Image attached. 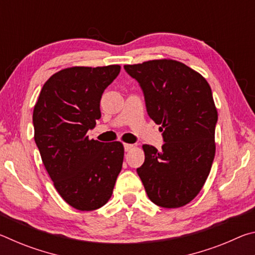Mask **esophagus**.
<instances>
[{"mask_svg": "<svg viewBox=\"0 0 255 255\" xmlns=\"http://www.w3.org/2000/svg\"><path fill=\"white\" fill-rule=\"evenodd\" d=\"M124 147H125V150H126V152H129V150H130L133 147V145L132 144H124Z\"/></svg>", "mask_w": 255, "mask_h": 255, "instance_id": "obj_1", "label": "esophagus"}]
</instances>
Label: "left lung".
Segmentation results:
<instances>
[{
    "instance_id": "8db88e82",
    "label": "left lung",
    "mask_w": 255,
    "mask_h": 255,
    "mask_svg": "<svg viewBox=\"0 0 255 255\" xmlns=\"http://www.w3.org/2000/svg\"><path fill=\"white\" fill-rule=\"evenodd\" d=\"M125 70L143 90L146 110L165 143L143 145L145 162L137 169L155 205L179 208L204 187L215 157L218 115L208 82L173 59H154Z\"/></svg>"
}]
</instances>
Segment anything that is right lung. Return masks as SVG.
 <instances>
[{
	"mask_svg": "<svg viewBox=\"0 0 255 255\" xmlns=\"http://www.w3.org/2000/svg\"><path fill=\"white\" fill-rule=\"evenodd\" d=\"M119 65L75 66L51 75L33 108L34 141L60 197L73 208L96 210L111 198L124 161L120 141L89 139L101 118L102 93Z\"/></svg>",
	"mask_w": 255,
	"mask_h": 255,
	"instance_id": "right-lung-1",
	"label": "right lung"
}]
</instances>
